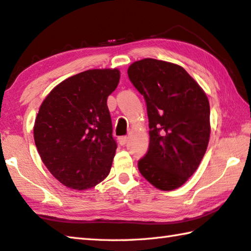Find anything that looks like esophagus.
<instances>
[{"mask_svg":"<svg viewBox=\"0 0 251 251\" xmlns=\"http://www.w3.org/2000/svg\"><path fill=\"white\" fill-rule=\"evenodd\" d=\"M127 141H128V137H127V136H121V137L118 138V143H120V145L122 146L127 144Z\"/></svg>","mask_w":251,"mask_h":251,"instance_id":"obj_1","label":"esophagus"}]
</instances>
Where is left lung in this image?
<instances>
[{"label":"left lung","mask_w":251,"mask_h":251,"mask_svg":"<svg viewBox=\"0 0 251 251\" xmlns=\"http://www.w3.org/2000/svg\"><path fill=\"white\" fill-rule=\"evenodd\" d=\"M127 74L145 99L149 120V148L138 161L139 172L157 189L180 188L198 169L208 145L206 94L171 62L143 59L131 63Z\"/></svg>","instance_id":"left-lung-1"}]
</instances>
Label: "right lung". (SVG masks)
Returning a JSON list of instances; mask_svg holds the SVG:
<instances>
[{
  "instance_id": "1",
  "label": "right lung",
  "mask_w": 251,
  "mask_h": 251,
  "mask_svg": "<svg viewBox=\"0 0 251 251\" xmlns=\"http://www.w3.org/2000/svg\"><path fill=\"white\" fill-rule=\"evenodd\" d=\"M120 76L117 69L83 71L59 83L40 105L35 145L44 165L68 188L91 189L110 173L117 145L106 101Z\"/></svg>"
}]
</instances>
